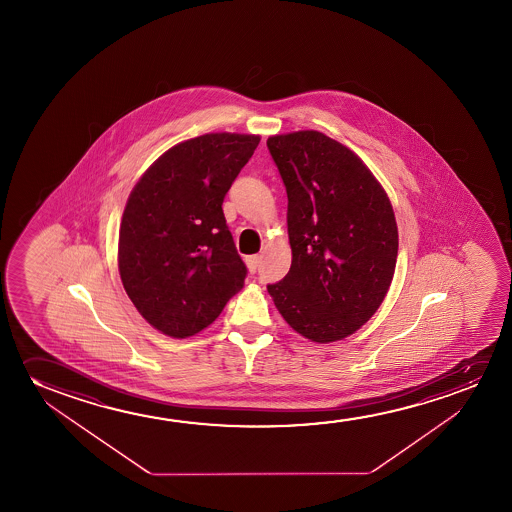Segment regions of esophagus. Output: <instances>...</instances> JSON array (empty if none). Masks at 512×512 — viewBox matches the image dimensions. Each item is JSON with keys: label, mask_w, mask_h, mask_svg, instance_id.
<instances>
[{"label": "esophagus", "mask_w": 512, "mask_h": 512, "mask_svg": "<svg viewBox=\"0 0 512 512\" xmlns=\"http://www.w3.org/2000/svg\"><path fill=\"white\" fill-rule=\"evenodd\" d=\"M260 260H262V255H250V257H246V266L248 269L255 273L257 271V267H259Z\"/></svg>", "instance_id": "34e87169"}]
</instances>
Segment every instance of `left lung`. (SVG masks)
Wrapping results in <instances>:
<instances>
[{
    "label": "left lung",
    "mask_w": 512,
    "mask_h": 512,
    "mask_svg": "<svg viewBox=\"0 0 512 512\" xmlns=\"http://www.w3.org/2000/svg\"><path fill=\"white\" fill-rule=\"evenodd\" d=\"M288 197L292 266L267 285L292 329L341 341L369 322L392 285L399 231L392 203L362 159L320 131L267 138Z\"/></svg>",
    "instance_id": "1"
}]
</instances>
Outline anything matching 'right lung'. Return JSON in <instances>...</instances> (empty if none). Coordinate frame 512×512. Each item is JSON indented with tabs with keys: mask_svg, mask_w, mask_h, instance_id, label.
I'll list each match as a JSON object with an SVG mask.
<instances>
[{
	"mask_svg": "<svg viewBox=\"0 0 512 512\" xmlns=\"http://www.w3.org/2000/svg\"><path fill=\"white\" fill-rule=\"evenodd\" d=\"M259 134L210 133L169 148L129 194L119 231V273L134 308L175 339L217 320L245 285L246 266L224 203Z\"/></svg>",
	"mask_w": 512,
	"mask_h": 512,
	"instance_id": "1",
	"label": "right lung"
}]
</instances>
